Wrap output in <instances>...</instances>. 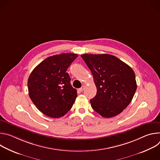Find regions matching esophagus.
<instances>
[{
  "mask_svg": "<svg viewBox=\"0 0 160 160\" xmlns=\"http://www.w3.org/2000/svg\"><path fill=\"white\" fill-rule=\"evenodd\" d=\"M85 85H82V87L79 88V90L80 91V92H83V91L85 90Z\"/></svg>",
  "mask_w": 160,
  "mask_h": 160,
  "instance_id": "1",
  "label": "esophagus"
}]
</instances>
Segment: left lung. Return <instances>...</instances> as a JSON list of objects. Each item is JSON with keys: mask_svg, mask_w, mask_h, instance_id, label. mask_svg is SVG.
<instances>
[{"mask_svg": "<svg viewBox=\"0 0 160 160\" xmlns=\"http://www.w3.org/2000/svg\"><path fill=\"white\" fill-rule=\"evenodd\" d=\"M93 75L97 88L90 101L92 109L104 118L118 115L132 101L137 89L132 68L112 55H81Z\"/></svg>", "mask_w": 160, "mask_h": 160, "instance_id": "left-lung-1", "label": "left lung"}]
</instances>
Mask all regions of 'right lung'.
Wrapping results in <instances>:
<instances>
[{
  "label": "right lung",
  "mask_w": 160,
  "mask_h": 160,
  "mask_svg": "<svg viewBox=\"0 0 160 160\" xmlns=\"http://www.w3.org/2000/svg\"><path fill=\"white\" fill-rule=\"evenodd\" d=\"M77 57L72 53L48 57L31 73L28 80L29 96L46 116L60 118L72 108L77 92L66 70Z\"/></svg>",
  "instance_id": "obj_1"
}]
</instances>
